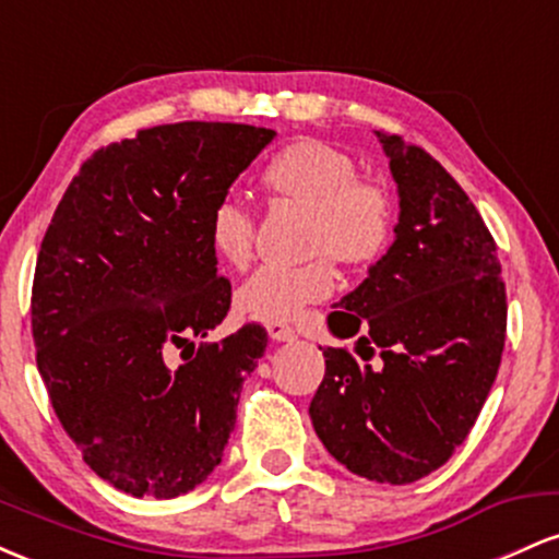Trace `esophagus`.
<instances>
[{"mask_svg": "<svg viewBox=\"0 0 559 559\" xmlns=\"http://www.w3.org/2000/svg\"><path fill=\"white\" fill-rule=\"evenodd\" d=\"M267 336H271L273 342H294V338H297V331L286 323H267Z\"/></svg>", "mask_w": 559, "mask_h": 559, "instance_id": "esophagus-1", "label": "esophagus"}]
</instances>
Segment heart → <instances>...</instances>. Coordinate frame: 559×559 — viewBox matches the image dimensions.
<instances>
[{"mask_svg": "<svg viewBox=\"0 0 559 559\" xmlns=\"http://www.w3.org/2000/svg\"><path fill=\"white\" fill-rule=\"evenodd\" d=\"M355 163L323 141H297L262 170V183L275 197L310 210L307 241L312 252L333 260H373L389 239V204L376 186L357 181ZM213 252L228 265H243L252 254V215L234 199H221L207 217ZM336 273L325 258L301 265H262L236 288V310L262 323H288L312 301L331 297Z\"/></svg>", "mask_w": 559, "mask_h": 559, "instance_id": "obj_1", "label": "heart"}]
</instances>
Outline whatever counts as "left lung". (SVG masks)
<instances>
[{
	"mask_svg": "<svg viewBox=\"0 0 559 559\" xmlns=\"http://www.w3.org/2000/svg\"><path fill=\"white\" fill-rule=\"evenodd\" d=\"M400 194L394 243L329 316L318 439L346 471L413 484L452 457L489 396L504 349L502 265L484 217L420 146L376 131Z\"/></svg>",
	"mask_w": 559,
	"mask_h": 559,
	"instance_id": "1",
	"label": "left lung"
}]
</instances>
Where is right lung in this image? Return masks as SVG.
Listing matches in <instances>:
<instances>
[{
    "label": "right lung",
    "instance_id": "1",
    "mask_svg": "<svg viewBox=\"0 0 559 559\" xmlns=\"http://www.w3.org/2000/svg\"><path fill=\"white\" fill-rule=\"evenodd\" d=\"M273 139L243 123L146 128L94 152L57 204L31 297L36 365L83 463L115 489L170 499L221 463L267 333L243 325L194 352L230 307L207 217ZM170 345L185 349L176 371Z\"/></svg>",
    "mask_w": 559,
    "mask_h": 559
}]
</instances>
